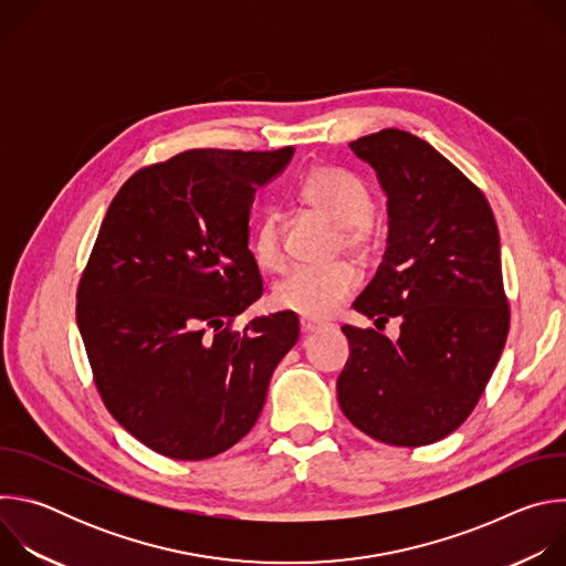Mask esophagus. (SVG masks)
Listing matches in <instances>:
<instances>
[{"label":"esophagus","mask_w":566,"mask_h":566,"mask_svg":"<svg viewBox=\"0 0 566 566\" xmlns=\"http://www.w3.org/2000/svg\"><path fill=\"white\" fill-rule=\"evenodd\" d=\"M327 327H329L327 322H317V319H311V317H300L302 334H317V332L327 329Z\"/></svg>","instance_id":"34e87169"}]
</instances>
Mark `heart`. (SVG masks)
<instances>
[{
	"label": "heart",
	"instance_id": "obj_1",
	"mask_svg": "<svg viewBox=\"0 0 566 566\" xmlns=\"http://www.w3.org/2000/svg\"><path fill=\"white\" fill-rule=\"evenodd\" d=\"M302 197L325 217L343 228L340 244L365 255L376 244V228L371 221V192L363 179L340 168H317L304 186ZM251 255L262 271L277 273L284 269L282 223L275 210L262 214L251 237ZM358 289V273L352 264L334 266H297L273 289V304L293 311L302 317L325 319Z\"/></svg>",
	"mask_w": 566,
	"mask_h": 566
}]
</instances>
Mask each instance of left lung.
Instances as JSON below:
<instances>
[{"label":"left lung","mask_w":566,"mask_h":566,"mask_svg":"<svg viewBox=\"0 0 566 566\" xmlns=\"http://www.w3.org/2000/svg\"><path fill=\"white\" fill-rule=\"evenodd\" d=\"M387 192L382 262L354 308L376 328L345 325L349 360L338 402L365 434L419 448L454 432L474 410L506 345L500 232L483 192L430 143L402 129L352 140Z\"/></svg>","instance_id":"8db88e82"}]
</instances>
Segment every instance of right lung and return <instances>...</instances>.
Wrapping results in <instances>:
<instances>
[{
	"mask_svg": "<svg viewBox=\"0 0 566 566\" xmlns=\"http://www.w3.org/2000/svg\"><path fill=\"white\" fill-rule=\"evenodd\" d=\"M293 156L188 149L132 175L80 275L75 317L109 415L149 450L201 461L247 437L295 313L232 329L262 295L249 251L258 188Z\"/></svg>",
	"mask_w": 566,
	"mask_h": 566,
	"instance_id": "add662e5",
	"label": "right lung"
}]
</instances>
